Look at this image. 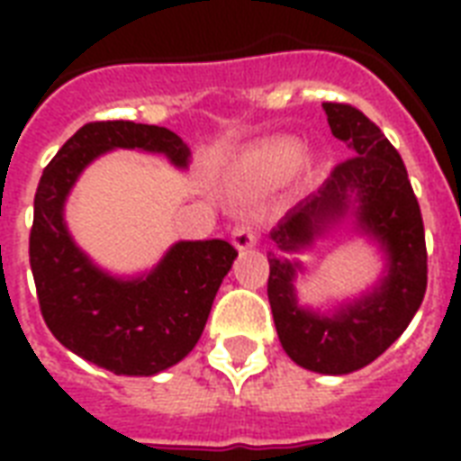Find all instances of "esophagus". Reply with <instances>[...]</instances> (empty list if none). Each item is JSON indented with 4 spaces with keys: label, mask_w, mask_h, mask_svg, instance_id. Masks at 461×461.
<instances>
[{
    "label": "esophagus",
    "mask_w": 461,
    "mask_h": 461,
    "mask_svg": "<svg viewBox=\"0 0 461 461\" xmlns=\"http://www.w3.org/2000/svg\"><path fill=\"white\" fill-rule=\"evenodd\" d=\"M231 244H234V249H239V251H246V249H253V246L258 244V234L253 230V224H234V230H231Z\"/></svg>",
    "instance_id": "obj_1"
}]
</instances>
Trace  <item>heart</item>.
Here are the masks:
<instances>
[{
	"label": "heart",
	"mask_w": 461,
	"mask_h": 461,
	"mask_svg": "<svg viewBox=\"0 0 461 461\" xmlns=\"http://www.w3.org/2000/svg\"><path fill=\"white\" fill-rule=\"evenodd\" d=\"M306 159V146L299 140H275L260 148L246 162V172L260 179H285L294 174Z\"/></svg>",
	"instance_id": "heart-1"
}]
</instances>
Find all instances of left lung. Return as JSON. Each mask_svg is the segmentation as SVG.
<instances>
[{
    "mask_svg": "<svg viewBox=\"0 0 461 461\" xmlns=\"http://www.w3.org/2000/svg\"><path fill=\"white\" fill-rule=\"evenodd\" d=\"M322 110L332 136L344 140L351 155L270 231L285 256L267 253V299L287 357L306 371L344 375L375 361L407 330L426 294L429 256L421 208L393 143L351 104L322 103ZM344 219L379 244L386 256L384 277L328 314L299 307L294 280L303 267L286 256L310 248Z\"/></svg>",
    "mask_w": 461,
    "mask_h": 461,
    "instance_id": "1",
    "label": "left lung"
}]
</instances>
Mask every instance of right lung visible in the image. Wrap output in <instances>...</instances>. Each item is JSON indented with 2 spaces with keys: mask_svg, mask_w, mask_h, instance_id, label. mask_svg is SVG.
<instances>
[{
  "mask_svg": "<svg viewBox=\"0 0 461 461\" xmlns=\"http://www.w3.org/2000/svg\"><path fill=\"white\" fill-rule=\"evenodd\" d=\"M165 155L186 169L191 150L165 126L93 122L45 167L35 191L31 270L47 328L76 357L117 375H155L188 357L237 258L224 239L176 241L153 270L119 277L95 266L68 234L64 205L90 162L110 150Z\"/></svg>",
  "mask_w": 461,
  "mask_h": 461,
  "instance_id": "1",
  "label": "right lung"
}]
</instances>
